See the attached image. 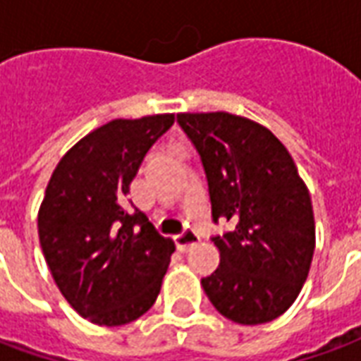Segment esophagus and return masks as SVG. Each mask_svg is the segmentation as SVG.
I'll use <instances>...</instances> for the list:
<instances>
[{
  "label": "esophagus",
  "mask_w": 361,
  "mask_h": 361,
  "mask_svg": "<svg viewBox=\"0 0 361 361\" xmlns=\"http://www.w3.org/2000/svg\"><path fill=\"white\" fill-rule=\"evenodd\" d=\"M176 240V245H178V250L180 251H189L193 245H197L199 243V235H197V232H193V230H185L183 234L176 235L173 238Z\"/></svg>",
  "instance_id": "34e87169"
}]
</instances>
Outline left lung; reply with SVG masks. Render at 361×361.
I'll return each instance as SVG.
<instances>
[{"label":"left lung","instance_id":"left-lung-1","mask_svg":"<svg viewBox=\"0 0 361 361\" xmlns=\"http://www.w3.org/2000/svg\"><path fill=\"white\" fill-rule=\"evenodd\" d=\"M201 154L212 219L232 222L214 238L220 265L201 280L220 315L263 325L295 302L315 250L305 181L288 149L253 119L228 111L178 114Z\"/></svg>","mask_w":361,"mask_h":361}]
</instances>
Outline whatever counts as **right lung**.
I'll return each instance as SVG.
<instances>
[{"label": "right lung", "instance_id": "obj_1", "mask_svg": "<svg viewBox=\"0 0 361 361\" xmlns=\"http://www.w3.org/2000/svg\"><path fill=\"white\" fill-rule=\"evenodd\" d=\"M173 114L111 119L61 157L38 209V238L54 282L81 317L127 325L152 307L173 242L126 197L147 150Z\"/></svg>", "mask_w": 361, "mask_h": 361}]
</instances>
